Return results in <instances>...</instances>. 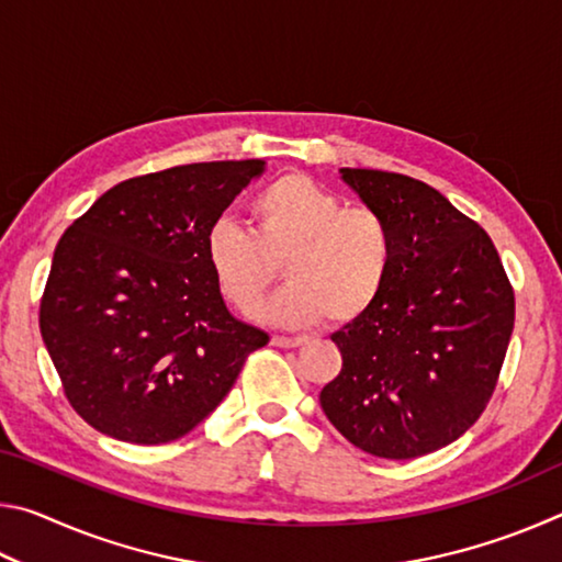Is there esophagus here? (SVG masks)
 <instances>
[{"mask_svg":"<svg viewBox=\"0 0 562 562\" xmlns=\"http://www.w3.org/2000/svg\"><path fill=\"white\" fill-rule=\"evenodd\" d=\"M272 345L280 347V349H294L304 345V337H288V335H274L272 337Z\"/></svg>","mask_w":562,"mask_h":562,"instance_id":"esophagus-1","label":"esophagus"}]
</instances>
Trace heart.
Segmentation results:
<instances>
[{"label":"heart","instance_id":"obj_1","mask_svg":"<svg viewBox=\"0 0 562 562\" xmlns=\"http://www.w3.org/2000/svg\"><path fill=\"white\" fill-rule=\"evenodd\" d=\"M252 227L215 223L205 258L217 290L237 312H252L282 265L284 288L260 310L280 327L337 325L364 317L394 270V233L369 205H345L304 173H284L250 203Z\"/></svg>","mask_w":562,"mask_h":562}]
</instances>
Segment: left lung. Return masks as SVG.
<instances>
[{"mask_svg":"<svg viewBox=\"0 0 562 562\" xmlns=\"http://www.w3.org/2000/svg\"><path fill=\"white\" fill-rule=\"evenodd\" d=\"M394 233L382 297L331 335L341 372L319 394L335 429L379 459L443 449L479 422L506 359L516 294L488 233L402 173L341 168Z\"/></svg>","mask_w":562,"mask_h":562,"instance_id":"8db88e82","label":"left lung"}]
</instances>
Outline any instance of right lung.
<instances>
[{
    "mask_svg": "<svg viewBox=\"0 0 562 562\" xmlns=\"http://www.w3.org/2000/svg\"><path fill=\"white\" fill-rule=\"evenodd\" d=\"M262 166L213 160L128 178L66 227L40 329L64 396L97 431L140 446L180 439L270 341L227 312L205 258L207 231Z\"/></svg>",
    "mask_w": 562,
    "mask_h": 562,
    "instance_id": "obj_1",
    "label": "right lung"
}]
</instances>
